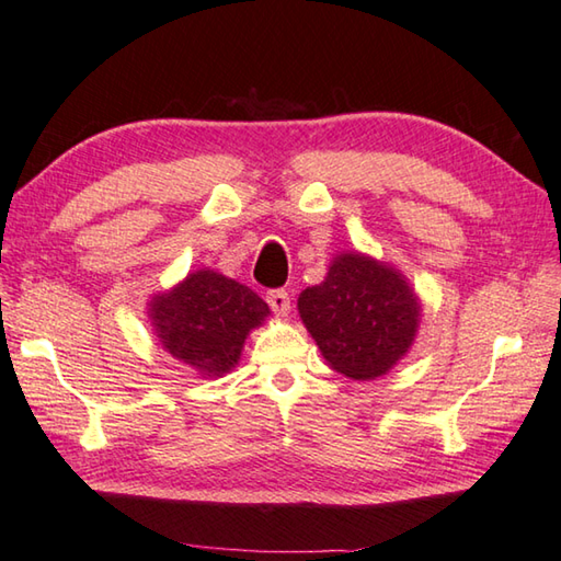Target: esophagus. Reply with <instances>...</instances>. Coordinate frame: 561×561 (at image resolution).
Returning <instances> with one entry per match:
<instances>
[{
	"mask_svg": "<svg viewBox=\"0 0 561 561\" xmlns=\"http://www.w3.org/2000/svg\"><path fill=\"white\" fill-rule=\"evenodd\" d=\"M265 300H268L271 310L275 312L278 318H288L290 312V296L286 290H271L268 296H265Z\"/></svg>",
	"mask_w": 561,
	"mask_h": 561,
	"instance_id": "1",
	"label": "esophagus"
}]
</instances>
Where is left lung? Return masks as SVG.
Returning <instances> with one entry per match:
<instances>
[{"instance_id": "obj_1", "label": "left lung", "mask_w": 561, "mask_h": 561, "mask_svg": "<svg viewBox=\"0 0 561 561\" xmlns=\"http://www.w3.org/2000/svg\"><path fill=\"white\" fill-rule=\"evenodd\" d=\"M298 312L328 365L355 381L389 375L421 325L407 275L359 251L337 253L325 280L300 293Z\"/></svg>"}]
</instances>
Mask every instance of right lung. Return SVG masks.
Returning a JSON list of instances; mask_svg holds the SVG:
<instances>
[{"mask_svg":"<svg viewBox=\"0 0 561 561\" xmlns=\"http://www.w3.org/2000/svg\"><path fill=\"white\" fill-rule=\"evenodd\" d=\"M268 316V306L251 288L211 268L186 273L147 302L157 345L204 379L229 375L249 332Z\"/></svg>","mask_w":561,"mask_h":561,"instance_id":"1","label":"right lung"}]
</instances>
